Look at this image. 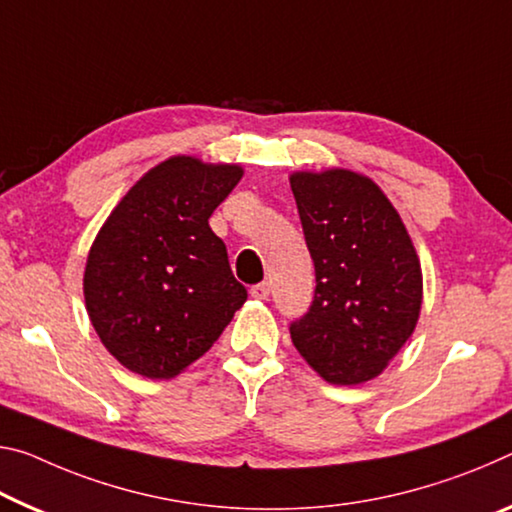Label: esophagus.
Segmentation results:
<instances>
[{"label":"esophagus","instance_id":"1","mask_svg":"<svg viewBox=\"0 0 512 512\" xmlns=\"http://www.w3.org/2000/svg\"><path fill=\"white\" fill-rule=\"evenodd\" d=\"M250 296L257 300H266L271 296V285L269 282H259V285H253L250 287Z\"/></svg>","mask_w":512,"mask_h":512}]
</instances>
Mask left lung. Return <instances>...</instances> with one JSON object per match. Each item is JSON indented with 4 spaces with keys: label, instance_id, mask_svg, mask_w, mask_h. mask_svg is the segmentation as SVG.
Here are the masks:
<instances>
[{
    "label": "left lung",
    "instance_id": "obj_1",
    "mask_svg": "<svg viewBox=\"0 0 512 512\" xmlns=\"http://www.w3.org/2000/svg\"><path fill=\"white\" fill-rule=\"evenodd\" d=\"M316 287L289 323L298 353L328 383L376 378L417 326L421 269L385 193L351 170L291 175Z\"/></svg>",
    "mask_w": 512,
    "mask_h": 512
}]
</instances>
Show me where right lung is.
Masks as SVG:
<instances>
[{
    "mask_svg": "<svg viewBox=\"0 0 512 512\" xmlns=\"http://www.w3.org/2000/svg\"><path fill=\"white\" fill-rule=\"evenodd\" d=\"M239 166L173 157L118 202L88 253L86 310L109 353L145 378H173L205 355L246 303L209 216Z\"/></svg>",
    "mask_w": 512,
    "mask_h": 512,
    "instance_id": "add662e5",
    "label": "right lung"
}]
</instances>
